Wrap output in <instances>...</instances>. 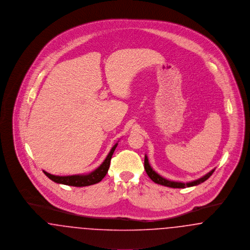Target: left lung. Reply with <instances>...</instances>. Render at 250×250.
Listing matches in <instances>:
<instances>
[{
  "instance_id": "8db88e82",
  "label": "left lung",
  "mask_w": 250,
  "mask_h": 250,
  "mask_svg": "<svg viewBox=\"0 0 250 250\" xmlns=\"http://www.w3.org/2000/svg\"><path fill=\"white\" fill-rule=\"evenodd\" d=\"M144 168L146 173L148 174V176L151 178L153 182H155V184L161 185V186H165L167 188H190V187H194V186H198L200 184L203 183L204 181H206L207 179L209 178L214 169H212L211 171H209L207 174H205L204 176H202L200 179H197L195 181H191V182H188V183H182V182H176V181H170L167 179L162 177L161 175H159L158 173H156L155 170L153 169V167L150 165L149 160L147 155H145V158H144Z\"/></svg>"
}]
</instances>
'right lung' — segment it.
Instances as JSON below:
<instances>
[{"instance_id":"right-lung-1","label":"right lung","mask_w":250,"mask_h":250,"mask_svg":"<svg viewBox=\"0 0 250 250\" xmlns=\"http://www.w3.org/2000/svg\"><path fill=\"white\" fill-rule=\"evenodd\" d=\"M118 143H116L109 151L108 155H107L106 159L103 161V163L95 168L94 171L88 173V174H77V175H68V176H58V175H53L50 174L47 171L43 170V172L48 176V178L52 180L53 182L57 184H62V185H66V186H71V187H87V186H92L99 183L102 179L106 176L110 164V159L112 157V155L117 147Z\"/></svg>"}]
</instances>
